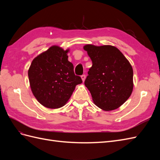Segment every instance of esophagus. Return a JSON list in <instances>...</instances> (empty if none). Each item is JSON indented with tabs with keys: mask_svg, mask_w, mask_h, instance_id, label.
<instances>
[{
	"mask_svg": "<svg viewBox=\"0 0 160 160\" xmlns=\"http://www.w3.org/2000/svg\"><path fill=\"white\" fill-rule=\"evenodd\" d=\"M81 77V79H82V81H83V82H84L85 80V78H86V75H82Z\"/></svg>",
	"mask_w": 160,
	"mask_h": 160,
	"instance_id": "obj_1",
	"label": "esophagus"
}]
</instances>
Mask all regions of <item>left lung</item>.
I'll return each instance as SVG.
<instances>
[{"label": "left lung", "instance_id": "1", "mask_svg": "<svg viewBox=\"0 0 160 160\" xmlns=\"http://www.w3.org/2000/svg\"><path fill=\"white\" fill-rule=\"evenodd\" d=\"M92 61L85 85L95 104L105 111L118 109L132 93L133 72L128 60L111 45L84 46Z\"/></svg>", "mask_w": 160, "mask_h": 160}]
</instances>
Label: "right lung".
Instances as JSON below:
<instances>
[{"label": "right lung", "mask_w": 160, "mask_h": 160, "mask_svg": "<svg viewBox=\"0 0 160 160\" xmlns=\"http://www.w3.org/2000/svg\"><path fill=\"white\" fill-rule=\"evenodd\" d=\"M68 51L52 46L35 57L28 69L32 93L47 108L57 109L65 105L75 86L83 82L75 75L73 65L68 61Z\"/></svg>", "instance_id": "add662e5"}]
</instances>
